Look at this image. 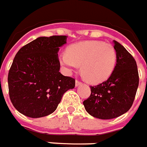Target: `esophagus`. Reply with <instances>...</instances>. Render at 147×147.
<instances>
[{"label":"esophagus","instance_id":"obj_1","mask_svg":"<svg viewBox=\"0 0 147 147\" xmlns=\"http://www.w3.org/2000/svg\"><path fill=\"white\" fill-rule=\"evenodd\" d=\"M75 84H76V86H80V85H81V84H82V82H80V81H79L78 80H76V82H75Z\"/></svg>","mask_w":147,"mask_h":147}]
</instances>
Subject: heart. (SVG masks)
Here are the masks:
<instances>
[{
    "label": "heart",
    "instance_id": "heart-1",
    "mask_svg": "<svg viewBox=\"0 0 147 147\" xmlns=\"http://www.w3.org/2000/svg\"><path fill=\"white\" fill-rule=\"evenodd\" d=\"M60 62L71 73L81 65L82 76L91 83L107 80L117 62V53L111 44L100 41H86L71 45L60 56Z\"/></svg>",
    "mask_w": 147,
    "mask_h": 147
}]
</instances>
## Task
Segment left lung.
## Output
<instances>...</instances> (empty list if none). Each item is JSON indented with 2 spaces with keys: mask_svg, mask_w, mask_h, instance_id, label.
Here are the masks:
<instances>
[{
  "mask_svg": "<svg viewBox=\"0 0 147 147\" xmlns=\"http://www.w3.org/2000/svg\"><path fill=\"white\" fill-rule=\"evenodd\" d=\"M117 63L109 78L91 86V95L84 100L85 109L99 119H113L127 112L131 107L139 84L136 61L119 42L114 41Z\"/></svg>",
  "mask_w": 147,
  "mask_h": 147,
  "instance_id": "8db88e82",
  "label": "left lung"
}]
</instances>
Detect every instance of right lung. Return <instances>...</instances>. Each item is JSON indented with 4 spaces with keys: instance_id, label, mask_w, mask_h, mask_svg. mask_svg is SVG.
I'll return each instance as SVG.
<instances>
[{
    "instance_id": "obj_1",
    "label": "right lung",
    "mask_w": 147,
    "mask_h": 147,
    "mask_svg": "<svg viewBox=\"0 0 147 147\" xmlns=\"http://www.w3.org/2000/svg\"><path fill=\"white\" fill-rule=\"evenodd\" d=\"M66 36L39 37L18 51L8 74L9 94L18 111L38 118L52 114L75 80L59 72L58 51Z\"/></svg>"
}]
</instances>
